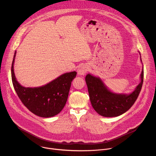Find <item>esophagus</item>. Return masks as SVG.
Returning a JSON list of instances; mask_svg holds the SVG:
<instances>
[{"label": "esophagus", "mask_w": 156, "mask_h": 156, "mask_svg": "<svg viewBox=\"0 0 156 156\" xmlns=\"http://www.w3.org/2000/svg\"><path fill=\"white\" fill-rule=\"evenodd\" d=\"M88 71V68L87 66L85 65H83V66H80L78 69H77V72H78V74L79 75H84L86 74V73Z\"/></svg>", "instance_id": "1"}]
</instances>
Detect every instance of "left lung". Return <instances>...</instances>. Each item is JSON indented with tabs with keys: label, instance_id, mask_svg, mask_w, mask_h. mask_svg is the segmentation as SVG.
<instances>
[{
	"label": "left lung",
	"instance_id": "left-lung-1",
	"mask_svg": "<svg viewBox=\"0 0 156 156\" xmlns=\"http://www.w3.org/2000/svg\"><path fill=\"white\" fill-rule=\"evenodd\" d=\"M140 62L142 63L140 53ZM144 78L143 65L140 75V82L130 93L112 91L100 78L88 73L85 76L90 101L94 109L104 117H116L122 115L133 105L139 94Z\"/></svg>",
	"mask_w": 156,
	"mask_h": 156
}]
</instances>
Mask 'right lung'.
Masks as SVG:
<instances>
[{
  "instance_id": "1",
  "label": "right lung",
  "mask_w": 156,
  "mask_h": 156,
  "mask_svg": "<svg viewBox=\"0 0 156 156\" xmlns=\"http://www.w3.org/2000/svg\"><path fill=\"white\" fill-rule=\"evenodd\" d=\"M15 51L11 68L12 83L22 103L35 115L42 118L53 117L64 108L72 80L76 72L65 73L45 85L38 87H25L18 82L14 73Z\"/></svg>"
}]
</instances>
